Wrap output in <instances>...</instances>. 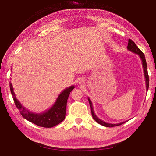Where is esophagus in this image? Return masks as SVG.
Returning a JSON list of instances; mask_svg holds the SVG:
<instances>
[{"mask_svg":"<svg viewBox=\"0 0 156 156\" xmlns=\"http://www.w3.org/2000/svg\"><path fill=\"white\" fill-rule=\"evenodd\" d=\"M83 80H80V82H79V83H80V84H83Z\"/></svg>","mask_w":156,"mask_h":156,"instance_id":"obj_1","label":"esophagus"}]
</instances>
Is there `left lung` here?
I'll use <instances>...</instances> for the list:
<instances>
[{
    "label": "left lung",
    "mask_w": 156,
    "mask_h": 156,
    "mask_svg": "<svg viewBox=\"0 0 156 156\" xmlns=\"http://www.w3.org/2000/svg\"><path fill=\"white\" fill-rule=\"evenodd\" d=\"M127 49L129 50V51H130L131 52L135 53V54H138V56H140V59L142 60V67H143L144 76V78H145V82H146V89H147V91L148 89H149V75H148V72H147V62H146V59H145L144 54L140 51V49L138 47H137V45L135 44V43H134V42L132 40H131V39H129V41H128ZM88 100H89V105H90V107H91V112L92 117H93L94 119L96 120L98 123L100 124V125H101L102 126H107V127H113V126L121 125H122L123 123L126 122V121H125V122H122L118 123V124H112V123L105 122H104V121H102V120L99 119V118L97 117V115L95 114V113L94 112L93 105H92V102H91V100L89 97H88Z\"/></svg>",
    "instance_id": "obj_1"
}]
</instances>
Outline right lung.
I'll list each match as a JSON object with an SVG mask.
<instances>
[{
  "label": "right lung",
  "mask_w": 156,
  "mask_h": 156,
  "mask_svg": "<svg viewBox=\"0 0 156 156\" xmlns=\"http://www.w3.org/2000/svg\"><path fill=\"white\" fill-rule=\"evenodd\" d=\"M9 87L16 106L20 111V114L25 119L39 126L51 128L58 125L64 120L68 97L69 96L70 92L74 89L75 87L74 85H72L66 88L59 94L53 106L48 110L41 113L31 112L25 109L16 97L11 82L9 83Z\"/></svg>",
  "instance_id": "1"
}]
</instances>
